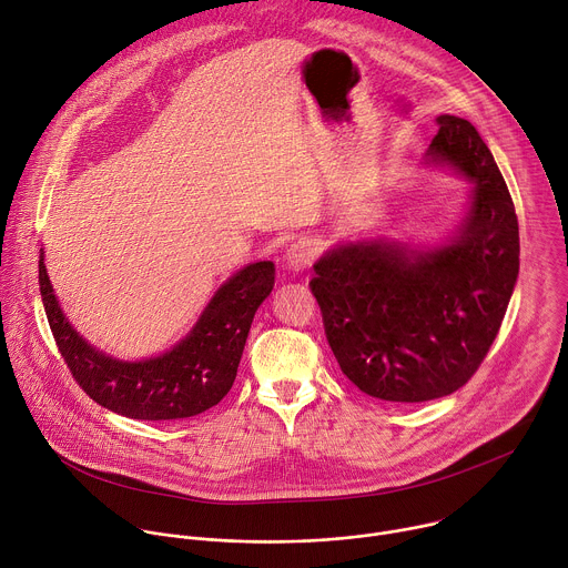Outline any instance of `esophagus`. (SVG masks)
<instances>
[{"mask_svg":"<svg viewBox=\"0 0 568 568\" xmlns=\"http://www.w3.org/2000/svg\"><path fill=\"white\" fill-rule=\"evenodd\" d=\"M318 241L312 239V236H303L298 239L294 245H290L287 254H285V265L292 270V272H303L307 270L314 258L318 256Z\"/></svg>","mask_w":568,"mask_h":568,"instance_id":"34e87169","label":"esophagus"}]
</instances>
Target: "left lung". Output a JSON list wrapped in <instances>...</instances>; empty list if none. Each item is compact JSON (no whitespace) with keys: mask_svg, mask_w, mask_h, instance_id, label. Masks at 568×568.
I'll return each instance as SVG.
<instances>
[{"mask_svg":"<svg viewBox=\"0 0 568 568\" xmlns=\"http://www.w3.org/2000/svg\"><path fill=\"white\" fill-rule=\"evenodd\" d=\"M437 124L424 162L473 182L455 232L433 247L338 243L310 281L343 374L384 402L459 390L490 349L519 274L517 216L490 149L464 118Z\"/></svg>","mask_w":568,"mask_h":568,"instance_id":"left-lung-1","label":"left lung"}]
</instances>
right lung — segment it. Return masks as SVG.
<instances>
[{"mask_svg":"<svg viewBox=\"0 0 568 568\" xmlns=\"http://www.w3.org/2000/svg\"><path fill=\"white\" fill-rule=\"evenodd\" d=\"M274 263H250L212 296L196 325L158 356L124 361L91 345L69 323L40 252V294L60 354L100 406L129 419L169 422L201 415L234 386L256 310L274 287Z\"/></svg>","mask_w":568,"mask_h":568,"instance_id":"add662e5","label":"right lung"}]
</instances>
